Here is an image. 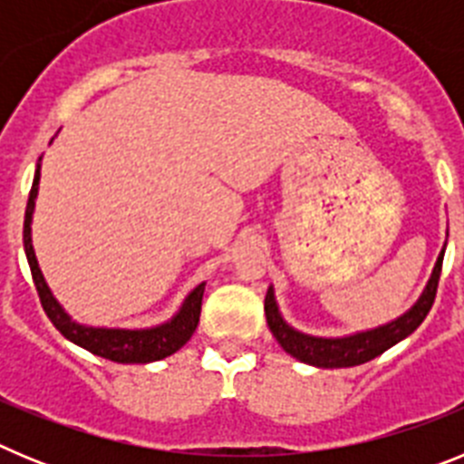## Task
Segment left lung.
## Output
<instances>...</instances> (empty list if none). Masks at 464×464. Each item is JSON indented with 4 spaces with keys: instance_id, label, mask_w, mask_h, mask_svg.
I'll return each instance as SVG.
<instances>
[{
    "instance_id": "obj_1",
    "label": "left lung",
    "mask_w": 464,
    "mask_h": 464,
    "mask_svg": "<svg viewBox=\"0 0 464 464\" xmlns=\"http://www.w3.org/2000/svg\"><path fill=\"white\" fill-rule=\"evenodd\" d=\"M446 237H449V232H446ZM444 251L446 244L441 248L437 262H434L432 276H430L428 285L423 288L420 297L413 302L411 309L397 315L395 321L383 323V325L372 327V330L343 334V337H315V334H306V332L297 330V327H293L283 318L281 309H278L274 285H269L267 297H265V315H267L269 330H272V334L276 337V342L281 343L285 353L293 355L299 362L311 364V367L339 370V367H355V364L370 362V360L379 358L383 351L400 343L401 339H407L425 321V315L432 309L437 285H440Z\"/></svg>"
}]
</instances>
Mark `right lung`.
Segmentation results:
<instances>
[{
    "mask_svg": "<svg viewBox=\"0 0 464 464\" xmlns=\"http://www.w3.org/2000/svg\"><path fill=\"white\" fill-rule=\"evenodd\" d=\"M39 181L41 158L39 162H36L30 199H27V208H24L23 244L24 256H27V262H30L36 293H39L41 297V304H44V311L48 314L53 325L63 332V337H67L72 343L90 351L92 355H100V358L113 360V362L122 364H149L155 362V360L167 358V355L176 353L181 346H186L188 339L192 337V332L197 330V323H199L202 297L207 283H199V285H195V288L188 293V297L183 299V304L179 306V311L171 315L169 321L150 327L88 325V323H79L64 311V306L57 302L53 290L48 288L46 278L41 274L34 246H32V216H34L36 195H39Z\"/></svg>",
    "mask_w": 464,
    "mask_h": 464,
    "instance_id": "1",
    "label": "right lung"
}]
</instances>
